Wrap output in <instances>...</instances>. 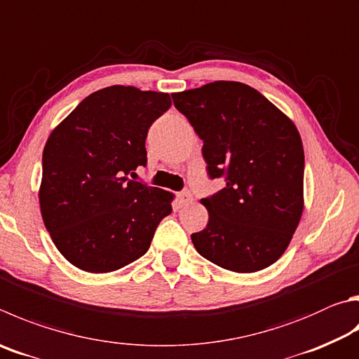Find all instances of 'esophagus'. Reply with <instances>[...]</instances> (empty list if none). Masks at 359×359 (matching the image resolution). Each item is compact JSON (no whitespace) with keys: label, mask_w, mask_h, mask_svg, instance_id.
I'll list each match as a JSON object with an SVG mask.
<instances>
[{"label":"esophagus","mask_w":359,"mask_h":359,"mask_svg":"<svg viewBox=\"0 0 359 359\" xmlns=\"http://www.w3.org/2000/svg\"><path fill=\"white\" fill-rule=\"evenodd\" d=\"M177 199H179L180 205H188V204H191V202H193V194L188 190H184V191H180L177 194Z\"/></svg>","instance_id":"34e87169"}]
</instances>
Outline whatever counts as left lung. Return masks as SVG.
Listing matches in <instances>:
<instances>
[{
  "mask_svg": "<svg viewBox=\"0 0 359 359\" xmlns=\"http://www.w3.org/2000/svg\"><path fill=\"white\" fill-rule=\"evenodd\" d=\"M172 100L204 142L210 179L226 180L223 190L201 199L208 223L191 236L196 251L236 273L275 264L304 205V152L295 123L238 81L208 83Z\"/></svg>",
  "mask_w": 359,
  "mask_h": 359,
  "instance_id": "8db88e82",
  "label": "left lung"
}]
</instances>
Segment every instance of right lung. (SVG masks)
I'll list each match as a JSON object with an SVG mask.
<instances>
[{
    "instance_id": "1",
    "label": "right lung",
    "mask_w": 359,
    "mask_h": 359,
    "mask_svg": "<svg viewBox=\"0 0 359 359\" xmlns=\"http://www.w3.org/2000/svg\"><path fill=\"white\" fill-rule=\"evenodd\" d=\"M171 97L133 86L88 95L48 136L39 202L57 250L76 269L109 273L147 252L174 194L128 179Z\"/></svg>"
}]
</instances>
